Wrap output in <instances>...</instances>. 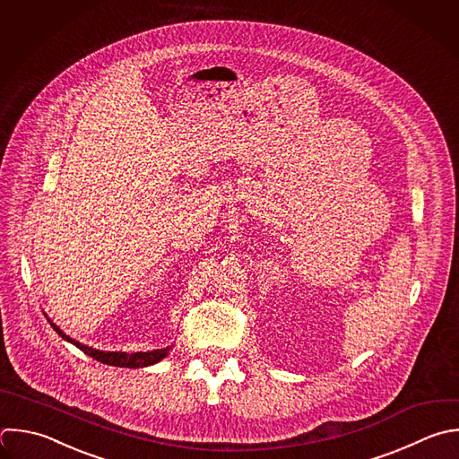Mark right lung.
Masks as SVG:
<instances>
[{"label": "right lung", "instance_id": "right-lung-1", "mask_svg": "<svg viewBox=\"0 0 459 459\" xmlns=\"http://www.w3.org/2000/svg\"><path fill=\"white\" fill-rule=\"evenodd\" d=\"M50 321V319H48ZM50 325L54 326V330L63 337L66 339L68 342L75 344L79 350H82L86 355L97 359L99 362H104V364H109V366H120V368H145V366H151V364H156L160 362L161 359H165L170 351V346L167 348H161V350H152V351H134V353H127V351H102V350H95L91 346H86L75 339H72L70 335H66L56 323L50 321Z\"/></svg>", "mask_w": 459, "mask_h": 459}]
</instances>
